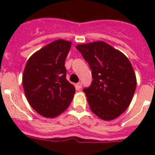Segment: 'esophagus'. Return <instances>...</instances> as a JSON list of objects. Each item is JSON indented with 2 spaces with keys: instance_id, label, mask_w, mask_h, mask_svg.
I'll return each mask as SVG.
<instances>
[{
  "instance_id": "esophagus-1",
  "label": "esophagus",
  "mask_w": 155,
  "mask_h": 155,
  "mask_svg": "<svg viewBox=\"0 0 155 155\" xmlns=\"http://www.w3.org/2000/svg\"><path fill=\"white\" fill-rule=\"evenodd\" d=\"M82 87V84H81V82H78V84H77V87L78 88V89H81Z\"/></svg>"
}]
</instances>
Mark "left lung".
<instances>
[{
	"instance_id": "obj_1",
	"label": "left lung",
	"mask_w": 155,
	"mask_h": 155,
	"mask_svg": "<svg viewBox=\"0 0 155 155\" xmlns=\"http://www.w3.org/2000/svg\"><path fill=\"white\" fill-rule=\"evenodd\" d=\"M91 69L92 81L84 88L90 109L100 119L112 120L125 112L136 90L131 63L103 41L76 46Z\"/></svg>"
}]
</instances>
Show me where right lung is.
<instances>
[{
	"instance_id": "obj_1",
	"label": "right lung",
	"mask_w": 155,
	"mask_h": 155,
	"mask_svg": "<svg viewBox=\"0 0 155 155\" xmlns=\"http://www.w3.org/2000/svg\"><path fill=\"white\" fill-rule=\"evenodd\" d=\"M71 46L70 41H53L32 54L25 68L22 85L27 100L46 118L59 116L73 99L75 87L66 78L64 66Z\"/></svg>"
}]
</instances>
